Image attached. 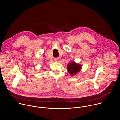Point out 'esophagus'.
<instances>
[{"label": "esophagus", "mask_w": 120, "mask_h": 120, "mask_svg": "<svg viewBox=\"0 0 120 120\" xmlns=\"http://www.w3.org/2000/svg\"><path fill=\"white\" fill-rule=\"evenodd\" d=\"M55 61L56 62H58L59 61V59L58 58H55Z\"/></svg>", "instance_id": "obj_1"}]
</instances>
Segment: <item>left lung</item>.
Listing matches in <instances>:
<instances>
[{
    "instance_id": "left-lung-1",
    "label": "left lung",
    "mask_w": 120,
    "mask_h": 120,
    "mask_svg": "<svg viewBox=\"0 0 120 120\" xmlns=\"http://www.w3.org/2000/svg\"><path fill=\"white\" fill-rule=\"evenodd\" d=\"M81 69V66L79 64H76L75 62L68 64L67 70L72 76L79 72Z\"/></svg>"
}]
</instances>
